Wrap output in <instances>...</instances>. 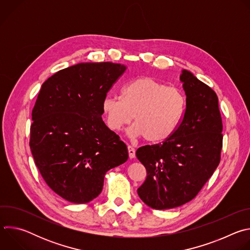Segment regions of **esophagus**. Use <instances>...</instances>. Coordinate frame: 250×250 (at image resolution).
Instances as JSON below:
<instances>
[{
  "label": "esophagus",
  "instance_id": "1",
  "mask_svg": "<svg viewBox=\"0 0 250 250\" xmlns=\"http://www.w3.org/2000/svg\"><path fill=\"white\" fill-rule=\"evenodd\" d=\"M127 150H128V156H129V158H130V159L134 158V157H135V149H134L132 146H127Z\"/></svg>",
  "mask_w": 250,
  "mask_h": 250
}]
</instances>
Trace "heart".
<instances>
[{"instance_id": "1", "label": "heart", "mask_w": 250, "mask_h": 250, "mask_svg": "<svg viewBox=\"0 0 250 250\" xmlns=\"http://www.w3.org/2000/svg\"><path fill=\"white\" fill-rule=\"evenodd\" d=\"M186 105V97L179 89L151 77H140L124 86L121 98L106 96L102 109L112 130H121L133 119L129 134L157 144L176 131Z\"/></svg>"}]
</instances>
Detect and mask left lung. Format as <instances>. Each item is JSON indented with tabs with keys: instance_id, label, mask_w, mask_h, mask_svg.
I'll use <instances>...</instances> for the list:
<instances>
[{
	"instance_id": "obj_1",
	"label": "left lung",
	"mask_w": 250,
	"mask_h": 250,
	"mask_svg": "<svg viewBox=\"0 0 250 250\" xmlns=\"http://www.w3.org/2000/svg\"><path fill=\"white\" fill-rule=\"evenodd\" d=\"M180 80L187 105L179 126L162 144L139 147L135 153L146 169L137 194L155 209L193 200L221 161L223 122L218 96L187 70Z\"/></svg>"
}]
</instances>
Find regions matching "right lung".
Instances as JSON below:
<instances>
[{
  "label": "right lung",
  "instance_id": "obj_1",
  "mask_svg": "<svg viewBox=\"0 0 250 250\" xmlns=\"http://www.w3.org/2000/svg\"><path fill=\"white\" fill-rule=\"evenodd\" d=\"M125 68L79 63L42 86L31 114L29 146L45 183L68 202L97 198L106 171L128 158L125 142L102 120L103 101Z\"/></svg>",
  "mask_w": 250,
  "mask_h": 250
}]
</instances>
